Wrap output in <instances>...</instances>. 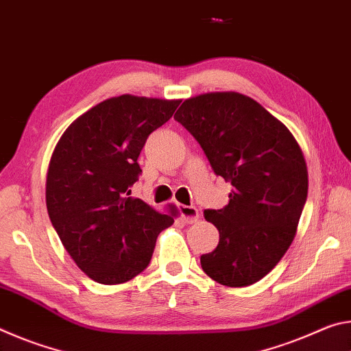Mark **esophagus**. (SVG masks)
<instances>
[{
	"label": "esophagus",
	"instance_id": "obj_1",
	"mask_svg": "<svg viewBox=\"0 0 351 351\" xmlns=\"http://www.w3.org/2000/svg\"><path fill=\"white\" fill-rule=\"evenodd\" d=\"M180 215L184 223H195L198 219L199 213L195 206H180Z\"/></svg>",
	"mask_w": 351,
	"mask_h": 351
}]
</instances>
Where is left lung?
<instances>
[{
    "label": "left lung",
    "instance_id": "1",
    "mask_svg": "<svg viewBox=\"0 0 351 351\" xmlns=\"http://www.w3.org/2000/svg\"><path fill=\"white\" fill-rule=\"evenodd\" d=\"M175 121L232 186L228 206L204 210L219 241L201 255V268L226 287H249L274 269L294 239L308 195L304 154L280 121L239 93L187 99Z\"/></svg>",
    "mask_w": 351,
    "mask_h": 351
}]
</instances>
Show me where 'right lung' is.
<instances>
[{
	"mask_svg": "<svg viewBox=\"0 0 351 351\" xmlns=\"http://www.w3.org/2000/svg\"><path fill=\"white\" fill-rule=\"evenodd\" d=\"M180 100L119 96L69 125L52 153L46 180L51 223L75 265L104 285L132 280L148 263L161 230L173 224L139 198L138 158Z\"/></svg>",
	"mask_w": 351,
	"mask_h": 351,
	"instance_id": "right-lung-1",
	"label": "right lung"
}]
</instances>
